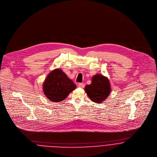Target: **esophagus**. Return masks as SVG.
<instances>
[{"label": "esophagus", "instance_id": "obj_1", "mask_svg": "<svg viewBox=\"0 0 157 157\" xmlns=\"http://www.w3.org/2000/svg\"><path fill=\"white\" fill-rule=\"evenodd\" d=\"M78 87H80V88H84V87H85V84L84 83H79L78 84Z\"/></svg>", "mask_w": 157, "mask_h": 157}]
</instances>
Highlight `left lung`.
I'll return each instance as SVG.
<instances>
[{
    "mask_svg": "<svg viewBox=\"0 0 157 157\" xmlns=\"http://www.w3.org/2000/svg\"><path fill=\"white\" fill-rule=\"evenodd\" d=\"M86 93L93 102L102 103L111 93V86L108 78L101 74H96L92 77L91 83L86 85Z\"/></svg>",
    "mask_w": 157,
    "mask_h": 157,
    "instance_id": "8db88e82",
    "label": "left lung"
}]
</instances>
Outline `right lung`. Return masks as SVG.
<instances>
[{
	"mask_svg": "<svg viewBox=\"0 0 157 157\" xmlns=\"http://www.w3.org/2000/svg\"><path fill=\"white\" fill-rule=\"evenodd\" d=\"M76 85L60 69L52 71L43 84L44 95L50 101L59 102L65 99L75 89Z\"/></svg>",
	"mask_w": 157,
	"mask_h": 157,
	"instance_id": "1",
	"label": "right lung"
}]
</instances>
